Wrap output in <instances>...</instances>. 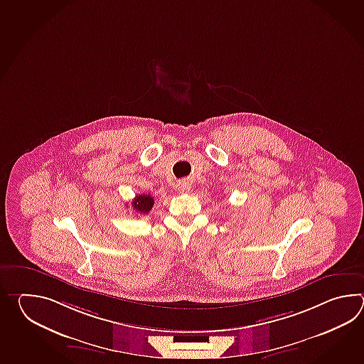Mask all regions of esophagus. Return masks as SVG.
Returning <instances> with one entry per match:
<instances>
[{"label":"esophagus","instance_id":"esophagus-1","mask_svg":"<svg viewBox=\"0 0 364 364\" xmlns=\"http://www.w3.org/2000/svg\"><path fill=\"white\" fill-rule=\"evenodd\" d=\"M190 188H191V185H190V182L188 181H181L178 183V191L179 193H188L190 191Z\"/></svg>","mask_w":364,"mask_h":364}]
</instances>
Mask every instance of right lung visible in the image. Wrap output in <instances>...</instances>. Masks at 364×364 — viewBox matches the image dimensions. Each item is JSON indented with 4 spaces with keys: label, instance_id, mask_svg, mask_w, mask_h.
I'll return each instance as SVG.
<instances>
[{
    "label": "right lung",
    "instance_id": "add662e5",
    "mask_svg": "<svg viewBox=\"0 0 364 364\" xmlns=\"http://www.w3.org/2000/svg\"><path fill=\"white\" fill-rule=\"evenodd\" d=\"M154 204L155 200L151 195H141V193L136 195L132 203V208L140 215H148V212L152 209Z\"/></svg>",
    "mask_w": 364,
    "mask_h": 364
}]
</instances>
